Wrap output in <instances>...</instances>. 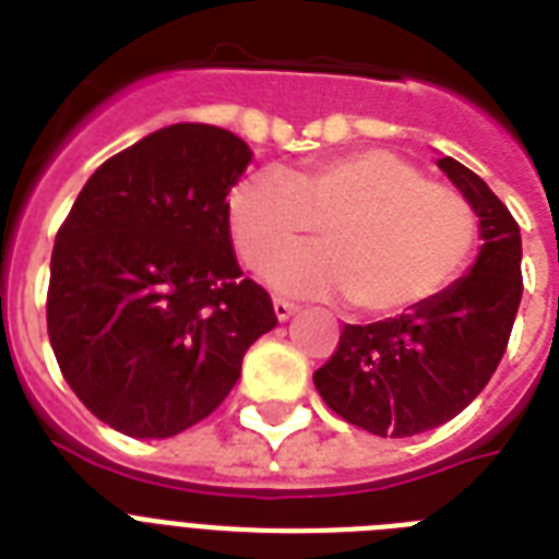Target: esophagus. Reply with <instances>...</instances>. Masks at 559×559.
<instances>
[{
    "mask_svg": "<svg viewBox=\"0 0 559 559\" xmlns=\"http://www.w3.org/2000/svg\"><path fill=\"white\" fill-rule=\"evenodd\" d=\"M272 307H275V316H278L281 322H287L289 316L298 313V305H293V301H287V298H275Z\"/></svg>",
    "mask_w": 559,
    "mask_h": 559,
    "instance_id": "obj_1",
    "label": "esophagus"
}]
</instances>
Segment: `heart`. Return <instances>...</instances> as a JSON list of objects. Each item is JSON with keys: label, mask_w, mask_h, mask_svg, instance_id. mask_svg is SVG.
Segmentation results:
<instances>
[{"label": "heart", "mask_w": 559, "mask_h": 559, "mask_svg": "<svg viewBox=\"0 0 559 559\" xmlns=\"http://www.w3.org/2000/svg\"><path fill=\"white\" fill-rule=\"evenodd\" d=\"M319 225L329 246L281 259L270 281L293 296L348 293L368 316L403 313L443 293L478 243L473 202L382 147L328 156L289 179L254 174L228 193V228L249 270H266Z\"/></svg>", "instance_id": "1"}]
</instances>
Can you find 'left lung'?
<instances>
[{
    "label": "left lung",
    "mask_w": 559,
    "mask_h": 559,
    "mask_svg": "<svg viewBox=\"0 0 559 559\" xmlns=\"http://www.w3.org/2000/svg\"><path fill=\"white\" fill-rule=\"evenodd\" d=\"M438 168L473 202L481 252L469 275L397 319L345 324L313 382L348 424L380 438H408L447 424L499 368L522 301V240L485 179L443 156Z\"/></svg>",
    "instance_id": "left-lung-1"
}]
</instances>
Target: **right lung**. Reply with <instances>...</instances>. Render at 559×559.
I'll return each instance as SVG.
<instances>
[{"label":"right lung","mask_w":559,"mask_h":559,"mask_svg":"<svg viewBox=\"0 0 559 559\" xmlns=\"http://www.w3.org/2000/svg\"><path fill=\"white\" fill-rule=\"evenodd\" d=\"M249 159L223 127H162L104 162L57 231L46 298L57 366L130 438L205 420L249 345L278 324L228 228L226 197Z\"/></svg>","instance_id":"right-lung-1"}]
</instances>
